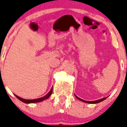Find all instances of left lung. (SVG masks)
I'll use <instances>...</instances> for the list:
<instances>
[{"mask_svg": "<svg viewBox=\"0 0 127 127\" xmlns=\"http://www.w3.org/2000/svg\"><path fill=\"white\" fill-rule=\"evenodd\" d=\"M75 96H76V97L77 98V99H78L79 100H81V101L84 102H86V103H89V104H97V103H99L100 102L103 101V100H105V99H107V97H105V98H103V99H99V100H95V101H86V100H83V99H80L79 97H77L75 95Z\"/></svg>", "mask_w": 127, "mask_h": 127, "instance_id": "obj_1", "label": "left lung"}]
</instances>
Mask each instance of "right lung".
Masks as SVG:
<instances>
[{
	"label": "right lung",
	"mask_w": 127,
	"mask_h": 127,
	"mask_svg": "<svg viewBox=\"0 0 127 127\" xmlns=\"http://www.w3.org/2000/svg\"><path fill=\"white\" fill-rule=\"evenodd\" d=\"M52 92H53V88H51V89L50 90V92H49L46 95H45V96H44V97H41V98H38V99H32V100H29V99H22V98H21V97H20L17 96V95H15H15L16 97H17V99H18L20 100H21V101H22V102H23L26 103V104H30V103L40 102L43 101L44 100H46V99H48V98L50 97V95H51V94H52Z\"/></svg>",
	"instance_id": "right-lung-1"
}]
</instances>
